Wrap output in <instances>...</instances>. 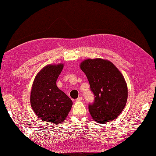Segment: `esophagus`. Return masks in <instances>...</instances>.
Instances as JSON below:
<instances>
[{"mask_svg":"<svg viewBox=\"0 0 156 156\" xmlns=\"http://www.w3.org/2000/svg\"><path fill=\"white\" fill-rule=\"evenodd\" d=\"M82 99H83L82 97H79L77 99H76V101H80Z\"/></svg>","mask_w":156,"mask_h":156,"instance_id":"obj_1","label":"esophagus"}]
</instances>
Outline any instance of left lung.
<instances>
[{
  "label": "left lung",
  "instance_id": "obj_1",
  "mask_svg": "<svg viewBox=\"0 0 156 156\" xmlns=\"http://www.w3.org/2000/svg\"><path fill=\"white\" fill-rule=\"evenodd\" d=\"M94 95L88 105L93 119L105 123L115 119L125 107L128 89L122 75L112 62L102 59H87L80 64Z\"/></svg>",
  "mask_w": 156,
  "mask_h": 156
}]
</instances>
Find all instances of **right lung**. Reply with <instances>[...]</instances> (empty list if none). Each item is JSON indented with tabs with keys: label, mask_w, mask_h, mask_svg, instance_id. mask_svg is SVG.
<instances>
[{
	"label": "right lung",
	"mask_w": 156,
	"mask_h": 156,
	"mask_svg": "<svg viewBox=\"0 0 156 156\" xmlns=\"http://www.w3.org/2000/svg\"><path fill=\"white\" fill-rule=\"evenodd\" d=\"M63 64L48 65L37 75L31 88V108L42 120L58 124L67 117L72 106L69 97L57 87Z\"/></svg>",
	"instance_id": "obj_1"
}]
</instances>
